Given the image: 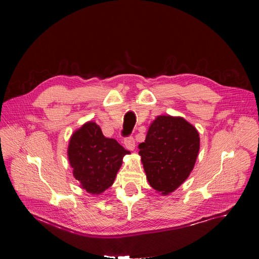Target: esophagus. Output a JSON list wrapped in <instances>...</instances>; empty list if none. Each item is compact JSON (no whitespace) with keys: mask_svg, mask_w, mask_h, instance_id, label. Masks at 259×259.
<instances>
[{"mask_svg":"<svg viewBox=\"0 0 259 259\" xmlns=\"http://www.w3.org/2000/svg\"><path fill=\"white\" fill-rule=\"evenodd\" d=\"M124 145L128 150H134L135 149V139L133 136H128L124 139Z\"/></svg>","mask_w":259,"mask_h":259,"instance_id":"34e87169","label":"esophagus"}]
</instances>
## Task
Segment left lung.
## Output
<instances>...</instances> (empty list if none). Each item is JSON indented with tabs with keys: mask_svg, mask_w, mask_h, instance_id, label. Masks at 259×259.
Here are the masks:
<instances>
[{
	"mask_svg": "<svg viewBox=\"0 0 259 259\" xmlns=\"http://www.w3.org/2000/svg\"><path fill=\"white\" fill-rule=\"evenodd\" d=\"M138 148L149 184L158 192L168 194L190 175L199 153L200 137L183 117L160 115Z\"/></svg>",
	"mask_w": 259,
	"mask_h": 259,
	"instance_id": "1",
	"label": "left lung"
}]
</instances>
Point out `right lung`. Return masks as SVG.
<instances>
[{
    "label": "right lung",
    "instance_id": "add662e5",
    "mask_svg": "<svg viewBox=\"0 0 259 259\" xmlns=\"http://www.w3.org/2000/svg\"><path fill=\"white\" fill-rule=\"evenodd\" d=\"M130 151L107 138L96 123L89 122L74 132L68 147L73 176L89 193L99 194L110 187Z\"/></svg>",
    "mask_w": 259,
    "mask_h": 259
}]
</instances>
